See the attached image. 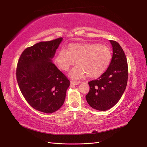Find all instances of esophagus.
Segmentation results:
<instances>
[{
    "instance_id": "obj_1",
    "label": "esophagus",
    "mask_w": 147,
    "mask_h": 147,
    "mask_svg": "<svg viewBox=\"0 0 147 147\" xmlns=\"http://www.w3.org/2000/svg\"><path fill=\"white\" fill-rule=\"evenodd\" d=\"M80 83L78 82H74V81H71V86H75V85H79Z\"/></svg>"
}]
</instances>
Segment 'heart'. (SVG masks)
I'll return each instance as SVG.
<instances>
[{
	"mask_svg": "<svg viewBox=\"0 0 147 147\" xmlns=\"http://www.w3.org/2000/svg\"><path fill=\"white\" fill-rule=\"evenodd\" d=\"M112 52L107 46L93 43H76L69 44L66 51L61 50L56 55L54 62L63 71H67L74 62L69 76L82 79L86 75L94 78L104 73L111 63Z\"/></svg>",
	"mask_w": 147,
	"mask_h": 147,
	"instance_id": "heart-1",
	"label": "heart"
}]
</instances>
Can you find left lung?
Masks as SVG:
<instances>
[{
	"label": "left lung",
	"instance_id": "obj_1",
	"mask_svg": "<svg viewBox=\"0 0 147 147\" xmlns=\"http://www.w3.org/2000/svg\"><path fill=\"white\" fill-rule=\"evenodd\" d=\"M113 54L107 69L98 79L88 83L90 91L86 99L90 107L105 111L117 104L125 91L128 71L125 54L119 43L109 40Z\"/></svg>",
	"mask_w": 147,
	"mask_h": 147
}]
</instances>
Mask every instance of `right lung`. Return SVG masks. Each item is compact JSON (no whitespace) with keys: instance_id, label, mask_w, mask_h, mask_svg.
Masks as SVG:
<instances>
[{"instance_id":"add662e5","label":"right lung","mask_w":147,"mask_h":147,"mask_svg":"<svg viewBox=\"0 0 147 147\" xmlns=\"http://www.w3.org/2000/svg\"><path fill=\"white\" fill-rule=\"evenodd\" d=\"M62 39L37 43L24 50L18 61L16 78L22 94L33 108L44 113L62 107L70 85L52 62Z\"/></svg>"}]
</instances>
